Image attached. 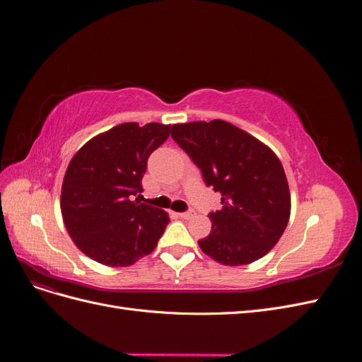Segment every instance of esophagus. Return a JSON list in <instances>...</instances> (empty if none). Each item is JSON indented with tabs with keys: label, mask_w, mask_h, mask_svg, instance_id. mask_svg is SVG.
Returning <instances> with one entry per match:
<instances>
[{
	"label": "esophagus",
	"mask_w": 362,
	"mask_h": 362,
	"mask_svg": "<svg viewBox=\"0 0 362 362\" xmlns=\"http://www.w3.org/2000/svg\"><path fill=\"white\" fill-rule=\"evenodd\" d=\"M192 216H194V211H193V210H187V211H184V213H180V217H181V218H190Z\"/></svg>",
	"instance_id": "34e87169"
}]
</instances>
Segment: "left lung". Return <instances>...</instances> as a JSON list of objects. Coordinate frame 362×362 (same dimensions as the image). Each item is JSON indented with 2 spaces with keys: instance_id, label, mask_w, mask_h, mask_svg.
Instances as JSON below:
<instances>
[{
  "instance_id": "8db88e82",
  "label": "left lung",
  "mask_w": 362,
  "mask_h": 362,
  "mask_svg": "<svg viewBox=\"0 0 362 362\" xmlns=\"http://www.w3.org/2000/svg\"><path fill=\"white\" fill-rule=\"evenodd\" d=\"M172 139L222 194L211 211V233L199 240L225 266L249 264L278 243L290 217V190L278 157L259 140L225 120L172 127Z\"/></svg>"
}]
</instances>
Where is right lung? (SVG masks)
I'll return each mask as SVG.
<instances>
[{
	"label": "right lung",
	"mask_w": 362,
	"mask_h": 362,
	"mask_svg": "<svg viewBox=\"0 0 362 362\" xmlns=\"http://www.w3.org/2000/svg\"><path fill=\"white\" fill-rule=\"evenodd\" d=\"M170 131V125L157 122L120 124L74 156L64 173L60 208L83 254L104 266L125 267L156 249L169 216L133 198L144 192L149 156Z\"/></svg>",
	"instance_id": "1"
}]
</instances>
